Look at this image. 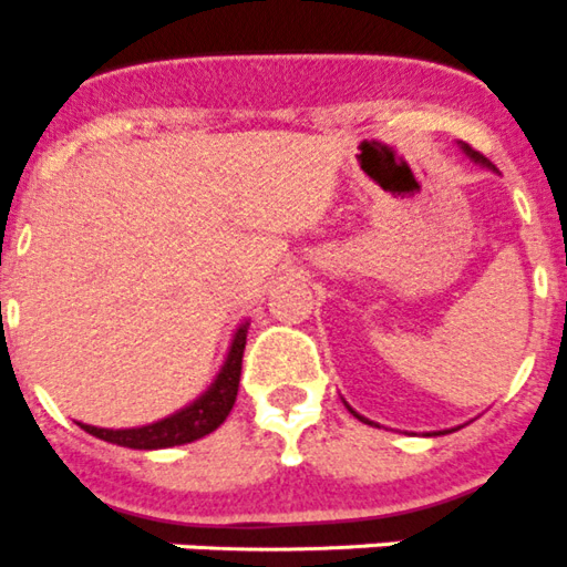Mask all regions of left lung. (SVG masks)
I'll return each mask as SVG.
<instances>
[{"label":"left lung","instance_id":"8db88e82","mask_svg":"<svg viewBox=\"0 0 567 567\" xmlns=\"http://www.w3.org/2000/svg\"><path fill=\"white\" fill-rule=\"evenodd\" d=\"M460 150H463V153H465V155H468V158H471V162H474V164H480V167L491 169V173H497V167H494V164H491V162H488V158H485V155H480V153H477V150H471V147H468V144H460ZM349 412H352V414H354V417H358V420H363V423L374 425V423H372V420H365V417H360V414H358V412H354L352 405H349ZM452 432H454V429H452ZM434 434H449V432H434Z\"/></svg>","mask_w":567,"mask_h":567}]
</instances>
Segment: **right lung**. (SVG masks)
I'll return each mask as SVG.
<instances>
[{
  "instance_id": "obj_1",
  "label": "right lung",
  "mask_w": 567,
  "mask_h": 567,
  "mask_svg": "<svg viewBox=\"0 0 567 567\" xmlns=\"http://www.w3.org/2000/svg\"><path fill=\"white\" fill-rule=\"evenodd\" d=\"M249 320H244L233 334L229 352L224 358L221 369L215 374L207 392H202L189 405L178 409L169 417L155 420L150 425H135V429H99V425L79 423L87 434L104 440V443L124 445V449H138V452H155V449H169V445H184L193 440L207 437L233 412L235 398H238L240 383V360H244V346H247Z\"/></svg>"
}]
</instances>
